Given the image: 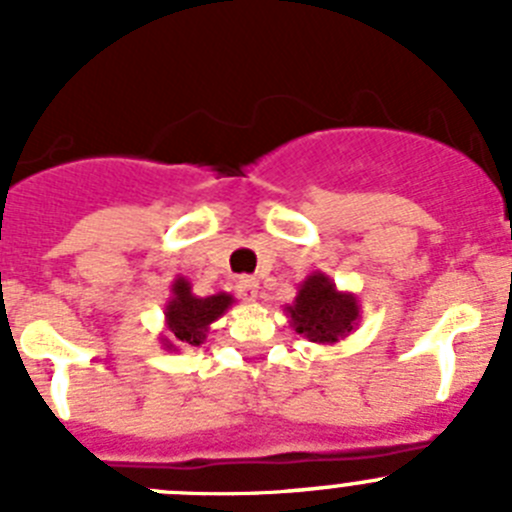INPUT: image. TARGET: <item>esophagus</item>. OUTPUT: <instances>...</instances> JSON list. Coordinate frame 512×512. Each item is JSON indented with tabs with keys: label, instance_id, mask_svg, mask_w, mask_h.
Returning a JSON list of instances; mask_svg holds the SVG:
<instances>
[{
	"label": "esophagus",
	"instance_id": "34e87169",
	"mask_svg": "<svg viewBox=\"0 0 512 512\" xmlns=\"http://www.w3.org/2000/svg\"><path fill=\"white\" fill-rule=\"evenodd\" d=\"M235 289H238V297L246 302H253L256 297H259V282L253 277H241L238 279V284H235Z\"/></svg>",
	"mask_w": 512,
	"mask_h": 512
}]
</instances>
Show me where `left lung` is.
Here are the masks:
<instances>
[{
    "label": "left lung",
    "instance_id": "obj_1",
    "mask_svg": "<svg viewBox=\"0 0 512 512\" xmlns=\"http://www.w3.org/2000/svg\"><path fill=\"white\" fill-rule=\"evenodd\" d=\"M292 328L312 343H336L359 323V300L338 292L336 284L315 271L300 284L295 302L287 307Z\"/></svg>",
    "mask_w": 512,
    "mask_h": 512
}]
</instances>
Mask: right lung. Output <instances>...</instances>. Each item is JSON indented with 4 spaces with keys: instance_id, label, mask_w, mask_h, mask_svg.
Here are the masks:
<instances>
[{
    "instance_id": "obj_1",
    "label": "right lung",
    "mask_w": 512,
    "mask_h": 512,
    "mask_svg": "<svg viewBox=\"0 0 512 512\" xmlns=\"http://www.w3.org/2000/svg\"><path fill=\"white\" fill-rule=\"evenodd\" d=\"M230 305H233V295H228V292L197 297L192 295V284L187 279L176 277L171 284V300L164 312L166 328H169V338H164V346L171 351L200 346L205 341L210 323H215Z\"/></svg>"
}]
</instances>
